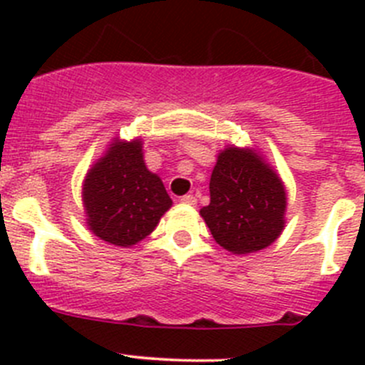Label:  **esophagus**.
I'll return each instance as SVG.
<instances>
[{
    "mask_svg": "<svg viewBox=\"0 0 365 365\" xmlns=\"http://www.w3.org/2000/svg\"><path fill=\"white\" fill-rule=\"evenodd\" d=\"M180 203H183V205H196L197 200H196V196H192V194H185V196L180 197Z\"/></svg>",
    "mask_w": 365,
    "mask_h": 365,
    "instance_id": "34e87169",
    "label": "esophagus"
}]
</instances>
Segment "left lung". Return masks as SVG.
<instances>
[{
	"mask_svg": "<svg viewBox=\"0 0 365 365\" xmlns=\"http://www.w3.org/2000/svg\"><path fill=\"white\" fill-rule=\"evenodd\" d=\"M281 178L251 150L227 148L210 178V205L201 217L219 245L235 254L268 247L284 227Z\"/></svg>",
	"mask_w": 365,
	"mask_h": 365,
	"instance_id": "8db88e82",
	"label": "left lung"
}]
</instances>
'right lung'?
Instances as JSON below:
<instances>
[{"label":"right lung","instance_id":"obj_1","mask_svg":"<svg viewBox=\"0 0 365 365\" xmlns=\"http://www.w3.org/2000/svg\"><path fill=\"white\" fill-rule=\"evenodd\" d=\"M88 226L120 247L148 237L171 206L164 183L146 169L141 141L114 143L84 180Z\"/></svg>","mask_w":365,"mask_h":365}]
</instances>
